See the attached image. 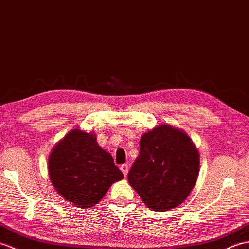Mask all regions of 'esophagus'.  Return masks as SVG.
Segmentation results:
<instances>
[{"instance_id":"34e87169","label":"esophagus","mask_w":249,"mask_h":249,"mask_svg":"<svg viewBox=\"0 0 249 249\" xmlns=\"http://www.w3.org/2000/svg\"><path fill=\"white\" fill-rule=\"evenodd\" d=\"M120 169H121V171H123V174L124 175V177H126V175H128V171H129L128 164H123V165H121Z\"/></svg>"}]
</instances>
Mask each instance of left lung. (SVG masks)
Segmentation results:
<instances>
[{"instance_id":"1","label":"left lung","mask_w":249,"mask_h":249,"mask_svg":"<svg viewBox=\"0 0 249 249\" xmlns=\"http://www.w3.org/2000/svg\"><path fill=\"white\" fill-rule=\"evenodd\" d=\"M199 153L183 130L162 124L143 133L140 154L128 180L153 211L164 212L183 202L196 184Z\"/></svg>"}]
</instances>
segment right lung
<instances>
[{"label":"right lung","instance_id":"right-lung-1","mask_svg":"<svg viewBox=\"0 0 249 249\" xmlns=\"http://www.w3.org/2000/svg\"><path fill=\"white\" fill-rule=\"evenodd\" d=\"M49 176L55 190L79 208L95 206L124 175L110 154L98 145L96 134L73 129L49 157Z\"/></svg>","mask_w":249,"mask_h":249}]
</instances>
